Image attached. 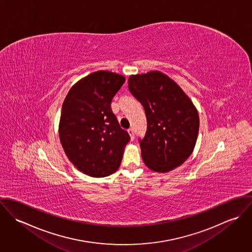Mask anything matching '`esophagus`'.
Segmentation results:
<instances>
[{
  "label": "esophagus",
  "instance_id": "1",
  "mask_svg": "<svg viewBox=\"0 0 252 252\" xmlns=\"http://www.w3.org/2000/svg\"><path fill=\"white\" fill-rule=\"evenodd\" d=\"M128 133H129V135H130V137H131V140L133 141V140L135 139V133H134V130H133L132 128H130V129L128 130Z\"/></svg>",
  "mask_w": 252,
  "mask_h": 252
}]
</instances>
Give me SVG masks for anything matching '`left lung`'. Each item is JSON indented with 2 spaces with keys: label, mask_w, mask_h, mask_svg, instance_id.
I'll return each mask as SVG.
<instances>
[{
  "label": "left lung",
  "mask_w": 252,
  "mask_h": 252,
  "mask_svg": "<svg viewBox=\"0 0 252 252\" xmlns=\"http://www.w3.org/2000/svg\"><path fill=\"white\" fill-rule=\"evenodd\" d=\"M128 87L146 115V133L139 140L144 164L158 173L174 170L195 147L199 133L197 109L173 79L158 71L131 75Z\"/></svg>",
  "instance_id": "obj_1"
}]
</instances>
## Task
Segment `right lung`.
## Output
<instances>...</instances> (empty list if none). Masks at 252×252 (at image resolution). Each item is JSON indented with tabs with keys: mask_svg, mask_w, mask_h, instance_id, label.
<instances>
[{
	"mask_svg": "<svg viewBox=\"0 0 252 252\" xmlns=\"http://www.w3.org/2000/svg\"><path fill=\"white\" fill-rule=\"evenodd\" d=\"M125 82L118 73L99 71L70 89L61 111L59 137L66 155L82 173L104 178L116 172L130 141L110 104Z\"/></svg>",
	"mask_w": 252,
	"mask_h": 252,
	"instance_id": "obj_1",
	"label": "right lung"
}]
</instances>
